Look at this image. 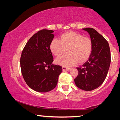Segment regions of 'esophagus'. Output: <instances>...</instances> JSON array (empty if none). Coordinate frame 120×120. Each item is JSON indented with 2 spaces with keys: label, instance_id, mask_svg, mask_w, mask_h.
<instances>
[{
  "label": "esophagus",
  "instance_id": "1",
  "mask_svg": "<svg viewBox=\"0 0 120 120\" xmlns=\"http://www.w3.org/2000/svg\"><path fill=\"white\" fill-rule=\"evenodd\" d=\"M70 68H67V67H62V70L64 71H69L70 70Z\"/></svg>",
  "mask_w": 120,
  "mask_h": 120
}]
</instances>
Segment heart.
<instances>
[{
	"mask_svg": "<svg viewBox=\"0 0 120 120\" xmlns=\"http://www.w3.org/2000/svg\"><path fill=\"white\" fill-rule=\"evenodd\" d=\"M50 49L56 57L63 55L67 49L68 53L59 58L56 62L68 67L78 61L81 64L88 60L92 52L93 43L88 37L74 32H67L62 34L60 39L53 38L50 43Z\"/></svg>",
	"mask_w": 120,
	"mask_h": 120,
	"instance_id": "b5f03b06",
	"label": "heart"
}]
</instances>
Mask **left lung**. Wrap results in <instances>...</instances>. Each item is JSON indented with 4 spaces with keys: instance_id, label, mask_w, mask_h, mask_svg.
Instances as JSON below:
<instances>
[{
    "instance_id": "1",
    "label": "left lung",
    "mask_w": 120,
    "mask_h": 120,
    "mask_svg": "<svg viewBox=\"0 0 120 120\" xmlns=\"http://www.w3.org/2000/svg\"><path fill=\"white\" fill-rule=\"evenodd\" d=\"M82 30L89 34L93 50L88 60L77 67L78 75L74 81L78 88L90 91L100 86L106 78L111 64L110 49L108 42L94 28Z\"/></svg>"
}]
</instances>
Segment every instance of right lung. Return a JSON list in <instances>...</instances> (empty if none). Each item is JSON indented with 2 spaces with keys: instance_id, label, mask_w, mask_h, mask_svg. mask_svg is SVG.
<instances>
[{
  "instance_id": "right-lung-1",
  "label": "right lung",
  "mask_w": 120,
  "mask_h": 120,
  "mask_svg": "<svg viewBox=\"0 0 120 120\" xmlns=\"http://www.w3.org/2000/svg\"><path fill=\"white\" fill-rule=\"evenodd\" d=\"M52 30H42L26 43L21 56L22 75L27 85L34 90L45 93L57 85L62 68L53 64L50 44L54 38Z\"/></svg>"
}]
</instances>
